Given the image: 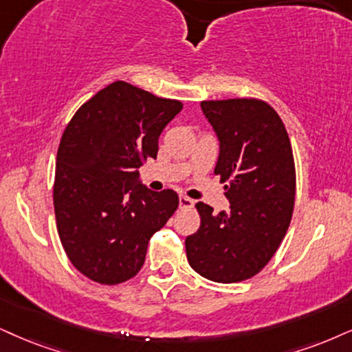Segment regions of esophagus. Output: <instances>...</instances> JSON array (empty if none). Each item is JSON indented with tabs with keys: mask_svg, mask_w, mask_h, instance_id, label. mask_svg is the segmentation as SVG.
I'll return each mask as SVG.
<instances>
[{
	"mask_svg": "<svg viewBox=\"0 0 352 352\" xmlns=\"http://www.w3.org/2000/svg\"><path fill=\"white\" fill-rule=\"evenodd\" d=\"M179 207H181V209H190V207H194V201H192V199L186 197V196H181L179 197Z\"/></svg>",
	"mask_w": 352,
	"mask_h": 352,
	"instance_id": "esophagus-1",
	"label": "esophagus"
}]
</instances>
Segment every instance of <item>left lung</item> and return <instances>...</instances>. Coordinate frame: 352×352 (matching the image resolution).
Instances as JSON below:
<instances>
[{
	"mask_svg": "<svg viewBox=\"0 0 352 352\" xmlns=\"http://www.w3.org/2000/svg\"><path fill=\"white\" fill-rule=\"evenodd\" d=\"M220 140L214 175L230 210L214 215L197 202L201 227L186 238L189 266L206 279L233 284L263 271L284 240L296 202V162L287 130L266 101H202Z\"/></svg>",
	"mask_w": 352,
	"mask_h": 352,
	"instance_id": "8db88e82",
	"label": "left lung"
}]
</instances>
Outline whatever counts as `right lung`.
I'll use <instances>...</instances> for the list:
<instances>
[{
  "instance_id": "obj_1",
  "label": "right lung",
  "mask_w": 352,
  "mask_h": 352,
  "mask_svg": "<svg viewBox=\"0 0 352 352\" xmlns=\"http://www.w3.org/2000/svg\"><path fill=\"white\" fill-rule=\"evenodd\" d=\"M181 109L177 99L114 81L65 127L54 181L56 232L70 263L93 282L117 285L137 276L150 238L179 206L175 190L132 184Z\"/></svg>"
}]
</instances>
